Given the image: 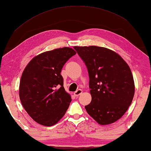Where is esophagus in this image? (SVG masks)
<instances>
[{
  "instance_id": "esophagus-1",
  "label": "esophagus",
  "mask_w": 151,
  "mask_h": 151,
  "mask_svg": "<svg viewBox=\"0 0 151 151\" xmlns=\"http://www.w3.org/2000/svg\"><path fill=\"white\" fill-rule=\"evenodd\" d=\"M82 93H83V90L80 89H79L76 90V91H75V92L73 93V94H74V96H75L78 97V96H80V94H81Z\"/></svg>"
}]
</instances>
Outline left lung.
<instances>
[{"instance_id": "left-lung-1", "label": "left lung", "mask_w": 151, "mask_h": 151, "mask_svg": "<svg viewBox=\"0 0 151 151\" xmlns=\"http://www.w3.org/2000/svg\"><path fill=\"white\" fill-rule=\"evenodd\" d=\"M87 66L91 101L85 109L101 125L119 120L128 110L134 94L131 70L121 57L108 48L74 46Z\"/></svg>"}]
</instances>
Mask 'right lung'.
<instances>
[{"label":"right lung","instance_id":"1","mask_svg":"<svg viewBox=\"0 0 151 151\" xmlns=\"http://www.w3.org/2000/svg\"><path fill=\"white\" fill-rule=\"evenodd\" d=\"M64 47L41 53L29 62L21 76L19 97L27 113L45 126L56 124L65 114L71 98L63 87L64 64L75 55Z\"/></svg>","mask_w":151,"mask_h":151}]
</instances>
